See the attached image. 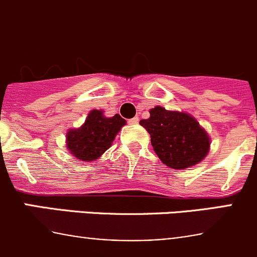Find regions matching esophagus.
<instances>
[{
  "label": "esophagus",
  "mask_w": 257,
  "mask_h": 257,
  "mask_svg": "<svg viewBox=\"0 0 257 257\" xmlns=\"http://www.w3.org/2000/svg\"><path fill=\"white\" fill-rule=\"evenodd\" d=\"M139 123V118L138 116H134V118L129 119V124H132V125H137V124Z\"/></svg>",
  "instance_id": "1"
}]
</instances>
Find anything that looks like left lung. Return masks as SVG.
I'll list each match as a JSON object with an SVG mask.
<instances>
[{
    "label": "left lung",
    "instance_id": "1",
    "mask_svg": "<svg viewBox=\"0 0 257 257\" xmlns=\"http://www.w3.org/2000/svg\"><path fill=\"white\" fill-rule=\"evenodd\" d=\"M150 116L139 121L150 134L154 152L173 169H186L208 155L210 138L194 116L184 112L155 107Z\"/></svg>",
    "mask_w": 257,
    "mask_h": 257
}]
</instances>
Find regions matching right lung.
<instances>
[{
  "label": "right lung",
  "instance_id": "obj_1",
  "mask_svg": "<svg viewBox=\"0 0 257 257\" xmlns=\"http://www.w3.org/2000/svg\"><path fill=\"white\" fill-rule=\"evenodd\" d=\"M123 125H125V119L119 114L108 118L103 110L93 109L82 126L67 132V148L73 157L82 162L97 160L109 149Z\"/></svg>",
  "mask_w": 257,
  "mask_h": 257
}]
</instances>
